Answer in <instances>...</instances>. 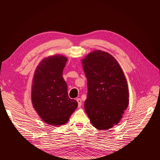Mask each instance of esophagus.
Returning <instances> with one entry per match:
<instances>
[{"label": "esophagus", "mask_w": 160, "mask_h": 160, "mask_svg": "<svg viewBox=\"0 0 160 160\" xmlns=\"http://www.w3.org/2000/svg\"><path fill=\"white\" fill-rule=\"evenodd\" d=\"M76 101L78 102V108H80L81 107V105H82V101H81L80 98H77Z\"/></svg>", "instance_id": "1"}]
</instances>
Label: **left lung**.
<instances>
[{"instance_id": "obj_1", "label": "left lung", "mask_w": 160, "mask_h": 160, "mask_svg": "<svg viewBox=\"0 0 160 160\" xmlns=\"http://www.w3.org/2000/svg\"><path fill=\"white\" fill-rule=\"evenodd\" d=\"M82 63L88 87L84 109L94 127L107 130L120 122L128 107L127 79L117 60L107 52L95 50Z\"/></svg>"}]
</instances>
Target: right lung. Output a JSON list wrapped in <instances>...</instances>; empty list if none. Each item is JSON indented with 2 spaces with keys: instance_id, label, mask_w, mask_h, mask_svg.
I'll return each mask as SVG.
<instances>
[{
  "instance_id": "obj_1",
  "label": "right lung",
  "mask_w": 160,
  "mask_h": 160,
  "mask_svg": "<svg viewBox=\"0 0 160 160\" xmlns=\"http://www.w3.org/2000/svg\"><path fill=\"white\" fill-rule=\"evenodd\" d=\"M67 61L61 55L45 58L37 66L33 78V107L45 123L52 126L66 124L78 107L77 102L68 96L62 77Z\"/></svg>"
}]
</instances>
